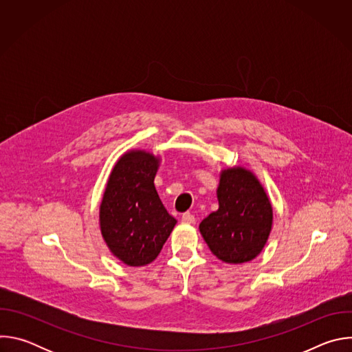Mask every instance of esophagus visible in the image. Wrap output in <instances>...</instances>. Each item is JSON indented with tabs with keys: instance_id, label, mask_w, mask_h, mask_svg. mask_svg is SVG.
Returning a JSON list of instances; mask_svg holds the SVG:
<instances>
[{
	"instance_id": "34e87169",
	"label": "esophagus",
	"mask_w": 352,
	"mask_h": 352,
	"mask_svg": "<svg viewBox=\"0 0 352 352\" xmlns=\"http://www.w3.org/2000/svg\"><path fill=\"white\" fill-rule=\"evenodd\" d=\"M195 216L193 214H190V213H184L182 214V223H185V224H195Z\"/></svg>"
}]
</instances>
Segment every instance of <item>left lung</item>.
Segmentation results:
<instances>
[{
	"mask_svg": "<svg viewBox=\"0 0 352 352\" xmlns=\"http://www.w3.org/2000/svg\"><path fill=\"white\" fill-rule=\"evenodd\" d=\"M219 209L199 224L212 254L224 263L241 265L255 259L273 228L270 197L250 170L224 167L217 186Z\"/></svg>",
	"mask_w": 352,
	"mask_h": 352,
	"instance_id": "left-lung-1",
	"label": "left lung"
}]
</instances>
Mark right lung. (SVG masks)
Returning a JSON list of instances; mask_svg holds the SVG:
<instances>
[{
	"instance_id": "1",
	"label": "right lung",
	"mask_w": 352,
	"mask_h": 352,
	"mask_svg": "<svg viewBox=\"0 0 352 352\" xmlns=\"http://www.w3.org/2000/svg\"><path fill=\"white\" fill-rule=\"evenodd\" d=\"M162 163L144 148H131L114 164L98 209V224L110 252L126 266L152 263L174 230L155 186Z\"/></svg>"
}]
</instances>
